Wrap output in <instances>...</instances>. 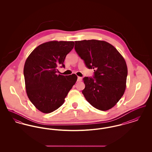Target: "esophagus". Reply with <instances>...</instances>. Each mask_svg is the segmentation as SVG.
<instances>
[{
	"label": "esophagus",
	"mask_w": 152,
	"mask_h": 152,
	"mask_svg": "<svg viewBox=\"0 0 152 152\" xmlns=\"http://www.w3.org/2000/svg\"><path fill=\"white\" fill-rule=\"evenodd\" d=\"M81 80H82V77H77V81H81Z\"/></svg>",
	"instance_id": "esophagus-1"
}]
</instances>
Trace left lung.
I'll use <instances>...</instances> for the list:
<instances>
[{
  "mask_svg": "<svg viewBox=\"0 0 152 152\" xmlns=\"http://www.w3.org/2000/svg\"><path fill=\"white\" fill-rule=\"evenodd\" d=\"M75 49L94 77H85L83 90L87 101L95 108L107 110L120 100L126 88L128 68L125 60L110 44L105 41H76Z\"/></svg>",
  "mask_w": 152,
  "mask_h": 152,
  "instance_id": "8db88e82",
  "label": "left lung"
}]
</instances>
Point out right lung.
<instances>
[{"mask_svg": "<svg viewBox=\"0 0 152 152\" xmlns=\"http://www.w3.org/2000/svg\"><path fill=\"white\" fill-rule=\"evenodd\" d=\"M73 42L51 41L32 51L24 66L27 94L40 112L49 113L61 107L77 77L58 75V66L65 68V57L74 47Z\"/></svg>", "mask_w": 152, "mask_h": 152, "instance_id": "right-lung-1", "label": "right lung"}]
</instances>
